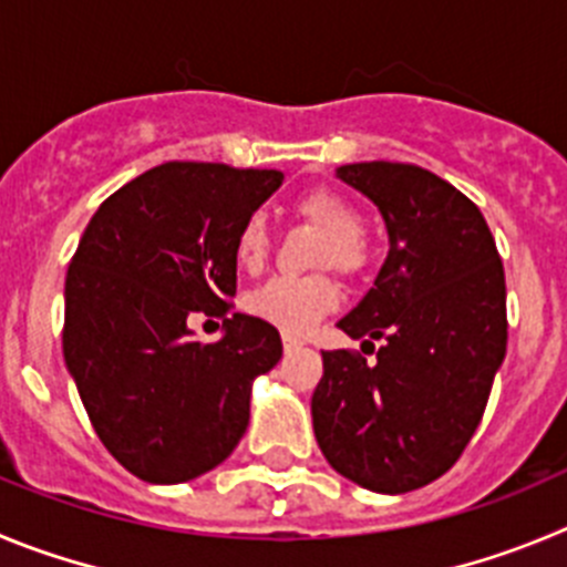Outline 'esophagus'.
<instances>
[{
  "label": "esophagus",
  "mask_w": 567,
  "mask_h": 567,
  "mask_svg": "<svg viewBox=\"0 0 567 567\" xmlns=\"http://www.w3.org/2000/svg\"><path fill=\"white\" fill-rule=\"evenodd\" d=\"M282 344H285V350H288V353H290V350H299V347H302L305 341L296 339V336H290V333H282Z\"/></svg>",
  "instance_id": "34e87169"
}]
</instances>
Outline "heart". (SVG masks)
Returning <instances> with one entry per match:
<instances>
[{"label":"heart","mask_w":567,"mask_h":567,"mask_svg":"<svg viewBox=\"0 0 567 567\" xmlns=\"http://www.w3.org/2000/svg\"><path fill=\"white\" fill-rule=\"evenodd\" d=\"M299 220L324 234L316 254V268H333L341 277H361L372 262V246L364 237V214L336 188H310L293 203ZM271 254V231L262 214H251L234 234V259L243 271L257 274ZM341 288L330 274L313 277H277L246 296V310L282 333L302 336L316 321L333 313Z\"/></svg>","instance_id":"obj_1"}]
</instances>
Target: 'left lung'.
<instances>
[{"label":"left lung","mask_w":567,"mask_h":567,"mask_svg":"<svg viewBox=\"0 0 567 567\" xmlns=\"http://www.w3.org/2000/svg\"><path fill=\"white\" fill-rule=\"evenodd\" d=\"M339 177L379 206L390 254L339 328L384 339L375 364L324 350L310 412L330 466L404 494L437 481L472 441L508 339L506 274L474 206L415 163H347Z\"/></svg>","instance_id":"1"}]
</instances>
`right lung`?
I'll return each instance as SVG.
<instances>
[{
	"label": "right lung",
	"instance_id": "add662e5",
	"mask_svg": "<svg viewBox=\"0 0 567 567\" xmlns=\"http://www.w3.org/2000/svg\"><path fill=\"white\" fill-rule=\"evenodd\" d=\"M282 186L277 169L169 161L106 197L64 282L61 347L95 435L146 483H183L246 435L251 384L282 359L279 330L231 313L234 234ZM224 319L200 346L187 319Z\"/></svg>",
	"mask_w": 567,
	"mask_h": 567
}]
</instances>
